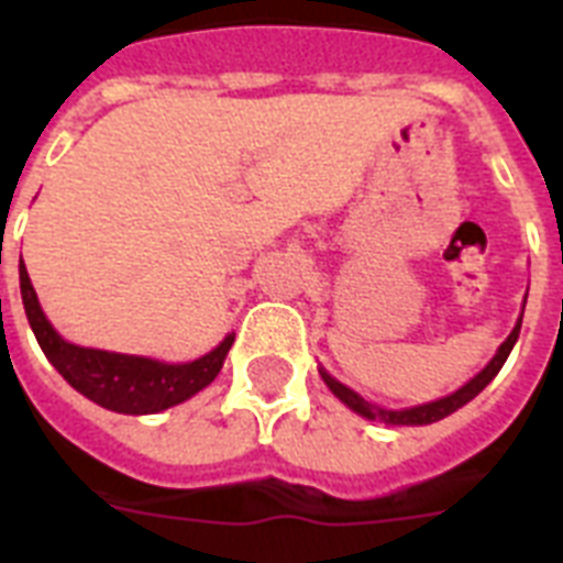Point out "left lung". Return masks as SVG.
<instances>
[{"mask_svg":"<svg viewBox=\"0 0 563 563\" xmlns=\"http://www.w3.org/2000/svg\"><path fill=\"white\" fill-rule=\"evenodd\" d=\"M520 324H523V318L517 321V327L511 330V335H508L506 342H503V347L497 351V356L488 362V368L482 371V374L473 376L471 383L462 385V388H459L455 394H450V397H441V400L427 402V406H415V409H406V411L379 409V406H374V402H368L356 391H351L347 385H342L339 379H333L330 374H324V371H321V376H324V383L330 385V391H333L342 402H347L353 411H360L362 418L383 420V423H391V427H427V423H435V420L446 418V415H453L455 409H462L464 402H471L473 397H476V394H479L482 388H485V385H488L490 379L499 374V368L506 365L508 353H511V347H515L517 335H520Z\"/></svg>","mask_w":563,"mask_h":563,"instance_id":"obj_1","label":"left lung"}]
</instances>
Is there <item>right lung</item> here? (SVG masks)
<instances>
[{"mask_svg":"<svg viewBox=\"0 0 563 563\" xmlns=\"http://www.w3.org/2000/svg\"><path fill=\"white\" fill-rule=\"evenodd\" d=\"M20 291L31 330L57 374L64 376L75 391H81L84 397H90L104 409L122 411V415H154V411L178 406L195 391H201L203 385L216 379L221 362L233 344V335H228L216 351L201 360L187 362V365H163V362L143 360V356L75 347V344L64 342L55 333V327L46 321L25 268H20Z\"/></svg>","mask_w":563,"mask_h":563,"instance_id":"obj_1","label":"right lung"}]
</instances>
